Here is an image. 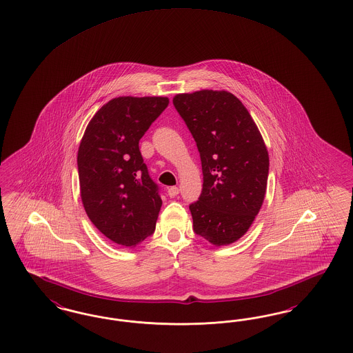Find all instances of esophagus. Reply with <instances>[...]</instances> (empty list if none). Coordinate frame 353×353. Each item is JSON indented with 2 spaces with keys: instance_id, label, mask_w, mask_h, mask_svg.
<instances>
[{
  "instance_id": "34e87169",
  "label": "esophagus",
  "mask_w": 353,
  "mask_h": 353,
  "mask_svg": "<svg viewBox=\"0 0 353 353\" xmlns=\"http://www.w3.org/2000/svg\"><path fill=\"white\" fill-rule=\"evenodd\" d=\"M179 188L177 186H170V189H168V196L170 198H174L177 194H179Z\"/></svg>"
}]
</instances>
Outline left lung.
I'll return each instance as SVG.
<instances>
[{"mask_svg":"<svg viewBox=\"0 0 353 353\" xmlns=\"http://www.w3.org/2000/svg\"><path fill=\"white\" fill-rule=\"evenodd\" d=\"M197 143L203 188L189 206L193 228L215 247L239 240L264 202L269 155L251 114L227 90L202 89L173 97Z\"/></svg>","mask_w":353,"mask_h":353,"instance_id":"1","label":"left lung"}]
</instances>
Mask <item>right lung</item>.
<instances>
[{
	"label": "right lung",
	"instance_id": "1",
	"mask_svg": "<svg viewBox=\"0 0 353 353\" xmlns=\"http://www.w3.org/2000/svg\"><path fill=\"white\" fill-rule=\"evenodd\" d=\"M168 103V97L110 99L89 121L79 145L85 212L99 232L123 247H137L155 231L163 202L139 141Z\"/></svg>",
	"mask_w": 353,
	"mask_h": 353
}]
</instances>
